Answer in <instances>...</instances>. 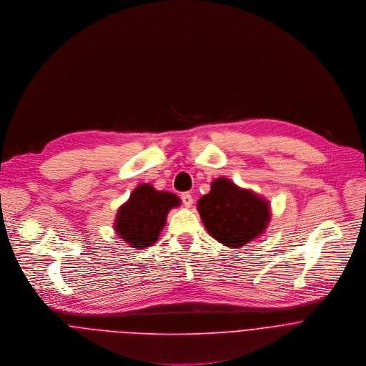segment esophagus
<instances>
[{"label":"esophagus","instance_id":"34e87169","mask_svg":"<svg viewBox=\"0 0 366 366\" xmlns=\"http://www.w3.org/2000/svg\"><path fill=\"white\" fill-rule=\"evenodd\" d=\"M182 202L186 207H190L193 204V196L190 193H182Z\"/></svg>","mask_w":366,"mask_h":366}]
</instances>
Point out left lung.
Returning a JSON list of instances; mask_svg holds the SVG:
<instances>
[{"label":"left lung","instance_id":"1","mask_svg":"<svg viewBox=\"0 0 366 366\" xmlns=\"http://www.w3.org/2000/svg\"><path fill=\"white\" fill-rule=\"evenodd\" d=\"M206 231L228 248H242L259 238L269 221V202L227 177L214 179L210 192L197 200Z\"/></svg>","mask_w":366,"mask_h":366}]
</instances>
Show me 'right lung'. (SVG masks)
<instances>
[{"label": "right lung", "instance_id": "right-lung-1", "mask_svg": "<svg viewBox=\"0 0 366 366\" xmlns=\"http://www.w3.org/2000/svg\"><path fill=\"white\" fill-rule=\"evenodd\" d=\"M180 203L174 193L160 192L149 183H141L119 206L114 231L132 248H149L159 239L169 212Z\"/></svg>", "mask_w": 366, "mask_h": 366}]
</instances>
